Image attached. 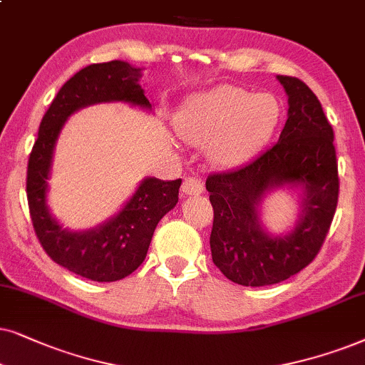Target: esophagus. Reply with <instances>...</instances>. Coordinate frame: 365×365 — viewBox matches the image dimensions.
<instances>
[{
    "mask_svg": "<svg viewBox=\"0 0 365 365\" xmlns=\"http://www.w3.org/2000/svg\"><path fill=\"white\" fill-rule=\"evenodd\" d=\"M182 192L185 193V195H200L203 192V185L198 178L187 177L182 183Z\"/></svg>",
    "mask_w": 365,
    "mask_h": 365,
    "instance_id": "esophagus-1",
    "label": "esophagus"
}]
</instances>
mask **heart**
Wrapping results in <instances>:
<instances>
[{
  "label": "heart",
  "instance_id": "heart-1",
  "mask_svg": "<svg viewBox=\"0 0 365 365\" xmlns=\"http://www.w3.org/2000/svg\"><path fill=\"white\" fill-rule=\"evenodd\" d=\"M280 120V103L270 93L218 85L190 96L175 118L180 137L205 147L207 160L220 168L244 163L269 142Z\"/></svg>",
  "mask_w": 365,
  "mask_h": 365
}]
</instances>
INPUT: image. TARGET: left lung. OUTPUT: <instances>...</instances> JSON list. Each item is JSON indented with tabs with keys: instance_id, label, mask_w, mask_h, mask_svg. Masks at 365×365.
<instances>
[{
	"instance_id": "1",
	"label": "left lung",
	"mask_w": 365,
	"mask_h": 365,
	"mask_svg": "<svg viewBox=\"0 0 365 365\" xmlns=\"http://www.w3.org/2000/svg\"><path fill=\"white\" fill-rule=\"evenodd\" d=\"M289 96L279 142L250 162L207 178L213 207L212 260L228 280L245 287L279 284L319 254L339 198L334 130L304 81L277 76ZM300 187L301 213L287 236H270L259 203L274 187Z\"/></svg>"
}]
</instances>
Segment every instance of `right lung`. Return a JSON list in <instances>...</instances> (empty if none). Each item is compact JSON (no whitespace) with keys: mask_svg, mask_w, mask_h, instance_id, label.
<instances>
[{"mask_svg":"<svg viewBox=\"0 0 365 365\" xmlns=\"http://www.w3.org/2000/svg\"><path fill=\"white\" fill-rule=\"evenodd\" d=\"M140 76V68L120 60L95 63L73 75L43 116L28 160L26 195L38 240L53 262L95 282L125 279L142 265L158 222L177 205L182 180L143 178L115 217L91 230L71 232L53 218L46 205L53 152L63 125L76 110L108 101L152 110Z\"/></svg>","mask_w":365,"mask_h":365,"instance_id":"1","label":"right lung"}]
</instances>
